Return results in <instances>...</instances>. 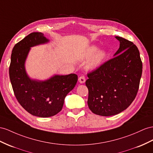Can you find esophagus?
Listing matches in <instances>:
<instances>
[{"mask_svg":"<svg viewBox=\"0 0 153 153\" xmlns=\"http://www.w3.org/2000/svg\"><path fill=\"white\" fill-rule=\"evenodd\" d=\"M78 80H79V82L80 83H84L86 81L85 77L84 76H80L79 77V79H78Z\"/></svg>","mask_w":153,"mask_h":153,"instance_id":"1","label":"esophagus"}]
</instances>
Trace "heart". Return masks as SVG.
<instances>
[{
    "label": "heart",
    "instance_id": "obj_1",
    "mask_svg": "<svg viewBox=\"0 0 153 153\" xmlns=\"http://www.w3.org/2000/svg\"><path fill=\"white\" fill-rule=\"evenodd\" d=\"M97 46H92L89 47L85 53L86 58H91L87 64V68L89 69H94L98 67L107 56V53L105 50H100L97 52Z\"/></svg>",
    "mask_w": 153,
    "mask_h": 153
}]
</instances>
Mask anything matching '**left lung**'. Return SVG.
Here are the masks:
<instances>
[{
  "label": "left lung",
  "mask_w": 153,
  "mask_h": 153,
  "mask_svg": "<svg viewBox=\"0 0 153 153\" xmlns=\"http://www.w3.org/2000/svg\"><path fill=\"white\" fill-rule=\"evenodd\" d=\"M120 48L114 57L87 74L88 106L102 116L119 114L136 96L142 74V62L134 43L116 36Z\"/></svg>",
  "instance_id": "obj_1"
}]
</instances>
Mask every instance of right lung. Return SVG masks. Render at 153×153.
Listing matches in <instances>:
<instances>
[{
	"label": "right lung",
	"mask_w": 153,
	"mask_h": 153,
	"mask_svg": "<svg viewBox=\"0 0 153 153\" xmlns=\"http://www.w3.org/2000/svg\"><path fill=\"white\" fill-rule=\"evenodd\" d=\"M48 42L42 33L29 34L14 46L9 68L10 81L18 102L30 114L41 117H51L59 112L65 97L77 81L75 74L55 75L45 81L29 77L25 65L30 48Z\"/></svg>",
	"instance_id": "1"
}]
</instances>
